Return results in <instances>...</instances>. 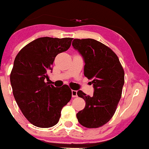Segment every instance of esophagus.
Listing matches in <instances>:
<instances>
[{
    "mask_svg": "<svg viewBox=\"0 0 149 149\" xmlns=\"http://www.w3.org/2000/svg\"><path fill=\"white\" fill-rule=\"evenodd\" d=\"M71 92H72V97H77V91H76V90H72Z\"/></svg>",
    "mask_w": 149,
    "mask_h": 149,
    "instance_id": "obj_1",
    "label": "esophagus"
}]
</instances>
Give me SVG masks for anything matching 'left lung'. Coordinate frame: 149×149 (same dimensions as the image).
<instances>
[{
    "label": "left lung",
    "mask_w": 149,
    "mask_h": 149,
    "mask_svg": "<svg viewBox=\"0 0 149 149\" xmlns=\"http://www.w3.org/2000/svg\"><path fill=\"white\" fill-rule=\"evenodd\" d=\"M73 48L83 57L84 76L91 80L92 97L79 90L78 96L86 102L76 115L79 123L88 128H97L110 120L121 98L124 70L116 54L107 46L93 39H74Z\"/></svg>",
    "instance_id": "8db88e82"
}]
</instances>
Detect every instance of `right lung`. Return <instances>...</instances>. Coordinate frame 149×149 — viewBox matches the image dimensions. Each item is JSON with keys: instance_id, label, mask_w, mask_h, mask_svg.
I'll return each mask as SVG.
<instances>
[{"instance_id": "right-lung-1", "label": "right lung", "mask_w": 149, "mask_h": 149, "mask_svg": "<svg viewBox=\"0 0 149 149\" xmlns=\"http://www.w3.org/2000/svg\"><path fill=\"white\" fill-rule=\"evenodd\" d=\"M72 40L40 37L24 47L15 58L10 76L13 97L25 118L37 127L56 125L71 99L68 86L55 87L47 81L55 57L68 49Z\"/></svg>"}]
</instances>
